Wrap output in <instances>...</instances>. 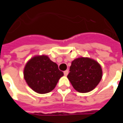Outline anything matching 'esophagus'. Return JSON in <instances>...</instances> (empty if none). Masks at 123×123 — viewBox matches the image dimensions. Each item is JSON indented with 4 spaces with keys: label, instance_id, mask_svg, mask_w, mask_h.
I'll list each match as a JSON object with an SVG mask.
<instances>
[{
    "label": "esophagus",
    "instance_id": "1",
    "mask_svg": "<svg viewBox=\"0 0 123 123\" xmlns=\"http://www.w3.org/2000/svg\"><path fill=\"white\" fill-rule=\"evenodd\" d=\"M68 70H65L64 72V76H67L68 75Z\"/></svg>",
    "mask_w": 123,
    "mask_h": 123
}]
</instances>
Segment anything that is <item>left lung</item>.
Returning a JSON list of instances; mask_svg holds the SVG:
<instances>
[{
    "label": "left lung",
    "instance_id": "left-lung-1",
    "mask_svg": "<svg viewBox=\"0 0 123 123\" xmlns=\"http://www.w3.org/2000/svg\"><path fill=\"white\" fill-rule=\"evenodd\" d=\"M67 77L75 90L80 93L90 92L102 78L101 67L90 58H78L72 62Z\"/></svg>",
    "mask_w": 123,
    "mask_h": 123
}]
</instances>
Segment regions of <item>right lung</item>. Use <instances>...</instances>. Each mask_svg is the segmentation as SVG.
<instances>
[{
	"label": "right lung",
	"mask_w": 123,
	"mask_h": 123,
	"mask_svg": "<svg viewBox=\"0 0 123 123\" xmlns=\"http://www.w3.org/2000/svg\"><path fill=\"white\" fill-rule=\"evenodd\" d=\"M63 75L58 65L45 55L33 57L27 62L24 70V79L28 86L39 93L51 92Z\"/></svg>",
	"instance_id": "right-lung-1"
}]
</instances>
